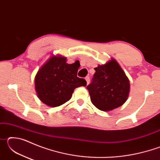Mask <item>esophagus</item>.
Here are the masks:
<instances>
[{
  "label": "esophagus",
  "mask_w": 160,
  "mask_h": 160,
  "mask_svg": "<svg viewBox=\"0 0 160 160\" xmlns=\"http://www.w3.org/2000/svg\"><path fill=\"white\" fill-rule=\"evenodd\" d=\"M85 80H86V81H87V84H88H88L90 83V78H89L88 76L86 77V78H85Z\"/></svg>",
  "instance_id": "esophagus-1"
}]
</instances>
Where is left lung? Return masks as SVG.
Here are the masks:
<instances>
[{"label": "left lung", "mask_w": 160, "mask_h": 160, "mask_svg": "<svg viewBox=\"0 0 160 160\" xmlns=\"http://www.w3.org/2000/svg\"><path fill=\"white\" fill-rule=\"evenodd\" d=\"M94 70L92 82L87 86L92 103L104 112L123 105L128 99L130 82L118 62L112 58Z\"/></svg>", "instance_id": "obj_1"}]
</instances>
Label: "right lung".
<instances>
[{
  "mask_svg": "<svg viewBox=\"0 0 160 160\" xmlns=\"http://www.w3.org/2000/svg\"><path fill=\"white\" fill-rule=\"evenodd\" d=\"M78 68L77 63H67L66 57L51 56L35 76V90L39 99L51 107L69 101L75 88L87 85L85 79L77 76Z\"/></svg>",
  "mask_w": 160,
  "mask_h": 160,
  "instance_id": "add662e5",
  "label": "right lung"
}]
</instances>
